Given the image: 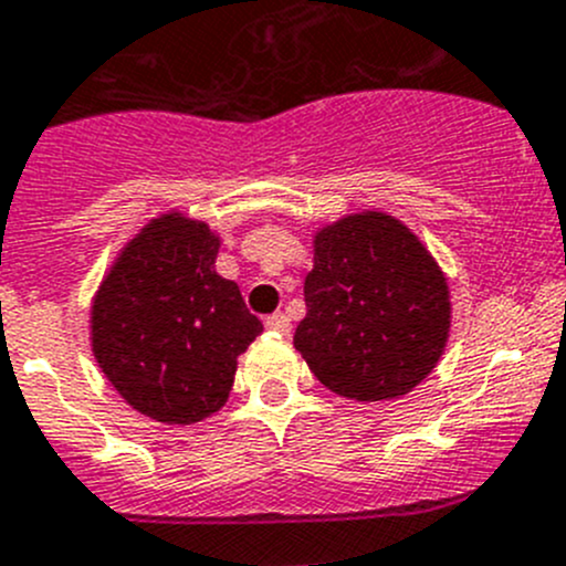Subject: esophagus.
<instances>
[{"instance_id":"34e87169","label":"esophagus","mask_w":566,"mask_h":566,"mask_svg":"<svg viewBox=\"0 0 566 566\" xmlns=\"http://www.w3.org/2000/svg\"><path fill=\"white\" fill-rule=\"evenodd\" d=\"M265 326L271 328V332H276V334H290V328H293V323H290V317L284 315V312H276V315L268 317Z\"/></svg>"}]
</instances>
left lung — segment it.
Wrapping results in <instances>:
<instances>
[{"label":"left lung","instance_id":"obj_1","mask_svg":"<svg viewBox=\"0 0 566 566\" xmlns=\"http://www.w3.org/2000/svg\"><path fill=\"white\" fill-rule=\"evenodd\" d=\"M304 298L295 350L323 387L359 403L411 392L451 334L440 262L384 210L350 212L312 234Z\"/></svg>","mask_w":566,"mask_h":566}]
</instances>
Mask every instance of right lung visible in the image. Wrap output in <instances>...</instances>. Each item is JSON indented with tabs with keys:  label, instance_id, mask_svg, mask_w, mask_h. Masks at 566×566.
I'll return each mask as SVG.
<instances>
[{
	"label": "right lung",
	"instance_id": "1",
	"mask_svg": "<svg viewBox=\"0 0 566 566\" xmlns=\"http://www.w3.org/2000/svg\"><path fill=\"white\" fill-rule=\"evenodd\" d=\"M221 234L182 210L137 229L91 301L98 370L135 411L166 426L216 415L238 356L262 334L240 287L216 271Z\"/></svg>",
	"mask_w": 566,
	"mask_h": 566
}]
</instances>
